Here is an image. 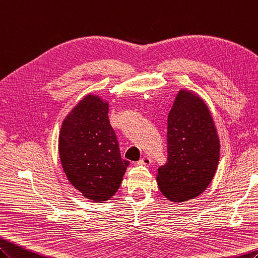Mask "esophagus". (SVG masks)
Wrapping results in <instances>:
<instances>
[{
	"mask_svg": "<svg viewBox=\"0 0 258 258\" xmlns=\"http://www.w3.org/2000/svg\"><path fill=\"white\" fill-rule=\"evenodd\" d=\"M150 163H151V159L147 156L141 158L138 161V164H141V165H150Z\"/></svg>",
	"mask_w": 258,
	"mask_h": 258,
	"instance_id": "obj_1",
	"label": "esophagus"
}]
</instances>
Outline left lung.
Listing matches in <instances>:
<instances>
[{
    "label": "left lung",
    "instance_id": "obj_1",
    "mask_svg": "<svg viewBox=\"0 0 258 258\" xmlns=\"http://www.w3.org/2000/svg\"><path fill=\"white\" fill-rule=\"evenodd\" d=\"M168 161L158 169L160 191L175 203L200 196L215 174L220 140L205 102L180 90L168 116Z\"/></svg>",
    "mask_w": 258,
    "mask_h": 258
}]
</instances>
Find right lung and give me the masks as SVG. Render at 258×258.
I'll list each match as a JSON object with an SVG mask.
<instances>
[{
  "mask_svg": "<svg viewBox=\"0 0 258 258\" xmlns=\"http://www.w3.org/2000/svg\"><path fill=\"white\" fill-rule=\"evenodd\" d=\"M58 150L64 172L85 198L109 200L121 184L129 162L121 159L108 119V102L88 95L62 121Z\"/></svg>",
  "mask_w": 258,
  "mask_h": 258,
  "instance_id": "add662e5",
  "label": "right lung"
}]
</instances>
